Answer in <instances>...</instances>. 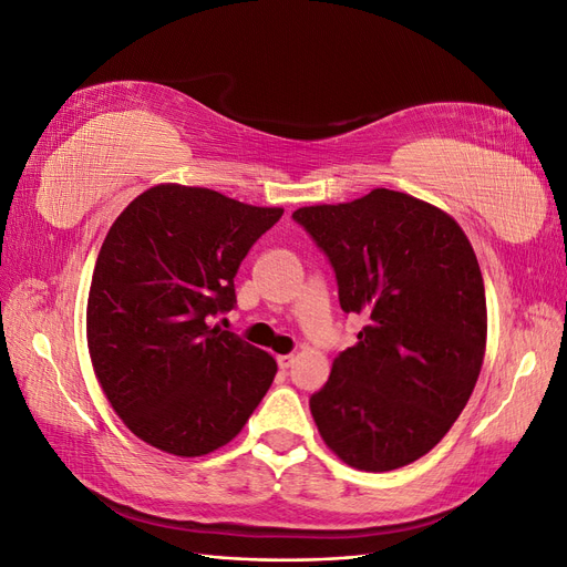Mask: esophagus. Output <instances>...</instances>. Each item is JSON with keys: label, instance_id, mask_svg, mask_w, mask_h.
Masks as SVG:
<instances>
[{"label": "esophagus", "instance_id": "esophagus-1", "mask_svg": "<svg viewBox=\"0 0 567 567\" xmlns=\"http://www.w3.org/2000/svg\"><path fill=\"white\" fill-rule=\"evenodd\" d=\"M293 362H296V354H279L277 357V364H279V369H290L293 367Z\"/></svg>", "mask_w": 567, "mask_h": 567}]
</instances>
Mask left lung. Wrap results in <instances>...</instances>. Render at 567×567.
<instances>
[{"mask_svg":"<svg viewBox=\"0 0 567 567\" xmlns=\"http://www.w3.org/2000/svg\"><path fill=\"white\" fill-rule=\"evenodd\" d=\"M329 255L342 312L369 323L310 398L319 435L357 471L421 458L466 406L487 346L485 284L468 236L390 188L293 213Z\"/></svg>","mask_w":567,"mask_h":567,"instance_id":"obj_1","label":"left lung"}]
</instances>
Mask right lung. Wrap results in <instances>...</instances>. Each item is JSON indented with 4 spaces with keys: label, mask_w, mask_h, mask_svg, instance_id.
I'll return each mask as SVG.
<instances>
[{
    "label": "right lung",
    "mask_w": 567,
    "mask_h": 567,
    "mask_svg": "<svg viewBox=\"0 0 567 567\" xmlns=\"http://www.w3.org/2000/svg\"><path fill=\"white\" fill-rule=\"evenodd\" d=\"M284 208L203 186L156 184L117 215L87 298V348L115 414L151 447L203 456L231 442L277 362L213 326L234 277Z\"/></svg>",
    "instance_id": "right-lung-1"
}]
</instances>
